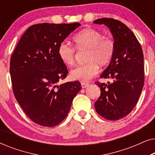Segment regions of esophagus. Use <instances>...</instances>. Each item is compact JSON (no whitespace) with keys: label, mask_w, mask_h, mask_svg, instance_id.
<instances>
[{"label":"esophagus","mask_w":155,"mask_h":155,"mask_svg":"<svg viewBox=\"0 0 155 155\" xmlns=\"http://www.w3.org/2000/svg\"><path fill=\"white\" fill-rule=\"evenodd\" d=\"M89 83H87V82H81V86L82 88H86L87 87L89 86Z\"/></svg>","instance_id":"obj_1"}]
</instances>
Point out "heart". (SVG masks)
I'll list each match as a JSON object with an SVG mask.
<instances>
[{
    "mask_svg": "<svg viewBox=\"0 0 155 155\" xmlns=\"http://www.w3.org/2000/svg\"><path fill=\"white\" fill-rule=\"evenodd\" d=\"M75 47L62 42L59 44L58 54L61 61L68 66L75 63L76 48L86 51L85 64L78 65L71 71L74 80L86 82L98 73L99 65L106 66L111 62L115 53L116 44L114 38L104 37L103 33L93 28L84 29L73 37Z\"/></svg>",
    "mask_w": 155,
    "mask_h": 155,
    "instance_id": "heart-1",
    "label": "heart"
}]
</instances>
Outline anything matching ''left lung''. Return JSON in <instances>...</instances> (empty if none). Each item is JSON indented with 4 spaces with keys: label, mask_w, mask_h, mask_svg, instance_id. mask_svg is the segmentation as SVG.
Wrapping results in <instances>:
<instances>
[{
    "label": "left lung",
    "mask_w": 155,
    "mask_h": 155,
    "mask_svg": "<svg viewBox=\"0 0 155 155\" xmlns=\"http://www.w3.org/2000/svg\"><path fill=\"white\" fill-rule=\"evenodd\" d=\"M93 22L107 25L116 44L113 58L100 75L113 82H95L101 90L95 109L106 119L116 120L130 113L140 96L145 82L143 50L133 31L119 20L105 18Z\"/></svg>",
    "instance_id": "obj_1"
}]
</instances>
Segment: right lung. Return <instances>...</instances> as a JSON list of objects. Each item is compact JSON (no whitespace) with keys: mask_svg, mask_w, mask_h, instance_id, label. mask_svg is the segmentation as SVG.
<instances>
[{"mask_svg":"<svg viewBox=\"0 0 155 155\" xmlns=\"http://www.w3.org/2000/svg\"><path fill=\"white\" fill-rule=\"evenodd\" d=\"M79 26L80 23L31 25L11 55L15 97L26 115L40 126L54 127L62 122L82 88L78 81L57 85L68 73L58 56V46Z\"/></svg>","mask_w":155,"mask_h":155,"instance_id":"right-lung-1","label":"right lung"}]
</instances>
